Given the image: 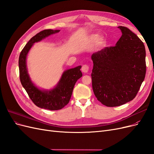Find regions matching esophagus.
I'll return each mask as SVG.
<instances>
[{
	"label": "esophagus",
	"mask_w": 154,
	"mask_h": 154,
	"mask_svg": "<svg viewBox=\"0 0 154 154\" xmlns=\"http://www.w3.org/2000/svg\"><path fill=\"white\" fill-rule=\"evenodd\" d=\"M88 70H89V67H88L87 65H84V66H83L82 67V71L84 73L88 72Z\"/></svg>",
	"instance_id": "1"
}]
</instances>
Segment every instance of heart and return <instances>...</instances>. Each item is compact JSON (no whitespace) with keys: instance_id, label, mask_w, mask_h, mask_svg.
Returning <instances> with one entry per match:
<instances>
[{"instance_id":"obj_1","label":"heart","mask_w":154,"mask_h":154,"mask_svg":"<svg viewBox=\"0 0 154 154\" xmlns=\"http://www.w3.org/2000/svg\"><path fill=\"white\" fill-rule=\"evenodd\" d=\"M99 38H100V36L98 35H94L91 37V40L92 42H96L99 40ZM99 44H100V46H103L104 45V42L103 41V40H100Z\"/></svg>"}]
</instances>
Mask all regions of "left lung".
<instances>
[{
	"instance_id": "obj_1",
	"label": "left lung",
	"mask_w": 154,
	"mask_h": 154,
	"mask_svg": "<svg viewBox=\"0 0 154 154\" xmlns=\"http://www.w3.org/2000/svg\"><path fill=\"white\" fill-rule=\"evenodd\" d=\"M122 35L116 45L93 53L92 85L94 94L106 106H117L136 96L146 74V51L140 38L119 26Z\"/></svg>"
}]
</instances>
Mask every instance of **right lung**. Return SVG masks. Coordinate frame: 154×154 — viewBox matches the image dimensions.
<instances>
[{
	"mask_svg": "<svg viewBox=\"0 0 154 154\" xmlns=\"http://www.w3.org/2000/svg\"><path fill=\"white\" fill-rule=\"evenodd\" d=\"M59 31L60 30L44 29L37 33L32 37L23 48L18 60L20 82L30 99L37 106L50 110L62 109L69 103L74 85L78 79L82 76L80 71L82 66H78L65 71L57 85L53 89L42 91L37 88L30 80L26 67V57L34 43Z\"/></svg>",
	"mask_w": 154,
	"mask_h": 154,
	"instance_id": "1",
	"label": "right lung"
}]
</instances>
